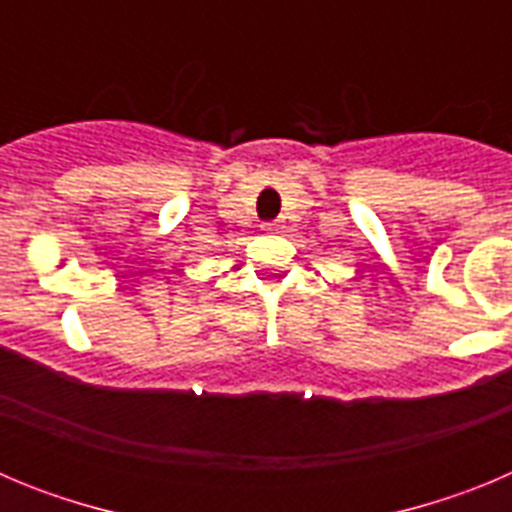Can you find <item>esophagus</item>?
<instances>
[{
	"label": "esophagus",
	"instance_id": "esophagus-1",
	"mask_svg": "<svg viewBox=\"0 0 512 512\" xmlns=\"http://www.w3.org/2000/svg\"><path fill=\"white\" fill-rule=\"evenodd\" d=\"M264 230H282V223H277V220H271V223H264Z\"/></svg>",
	"mask_w": 512,
	"mask_h": 512
}]
</instances>
